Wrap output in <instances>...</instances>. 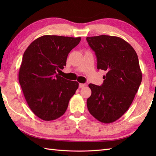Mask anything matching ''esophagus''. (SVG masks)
Segmentation results:
<instances>
[{"label": "esophagus", "instance_id": "1", "mask_svg": "<svg viewBox=\"0 0 156 156\" xmlns=\"http://www.w3.org/2000/svg\"><path fill=\"white\" fill-rule=\"evenodd\" d=\"M84 87H86L85 84H79V88H83Z\"/></svg>", "mask_w": 156, "mask_h": 156}]
</instances>
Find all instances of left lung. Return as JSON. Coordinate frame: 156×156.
<instances>
[{"label": "left lung", "mask_w": 156, "mask_h": 156, "mask_svg": "<svg viewBox=\"0 0 156 156\" xmlns=\"http://www.w3.org/2000/svg\"><path fill=\"white\" fill-rule=\"evenodd\" d=\"M87 40L97 56V69L107 72L101 86L89 84L92 94L87 107L98 121L111 123L128 110L141 84L137 55L129 43L115 36L87 37Z\"/></svg>", "instance_id": "1"}]
</instances>
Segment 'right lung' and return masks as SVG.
<instances>
[{"instance_id": "add662e5", "label": "right lung", "mask_w": 156, "mask_h": 156, "mask_svg": "<svg viewBox=\"0 0 156 156\" xmlns=\"http://www.w3.org/2000/svg\"><path fill=\"white\" fill-rule=\"evenodd\" d=\"M80 40V37L44 35L24 52L19 81L29 108L42 120L53 121L64 115L78 88V82L66 80L56 71L66 66L68 54Z\"/></svg>"}]
</instances>
